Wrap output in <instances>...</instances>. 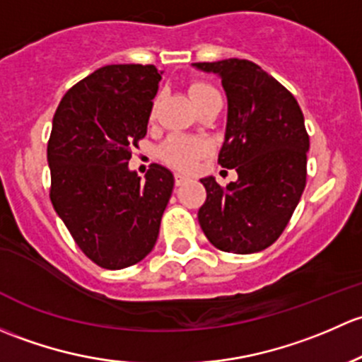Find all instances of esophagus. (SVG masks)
<instances>
[{"label": "esophagus", "mask_w": 362, "mask_h": 362, "mask_svg": "<svg viewBox=\"0 0 362 362\" xmlns=\"http://www.w3.org/2000/svg\"><path fill=\"white\" fill-rule=\"evenodd\" d=\"M174 180H176V186H182L186 181H188V177L181 176V174H176V177H174Z\"/></svg>", "instance_id": "obj_1"}]
</instances>
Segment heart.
Segmentation results:
<instances>
[{
  "label": "heart",
  "instance_id": "heart-1",
  "mask_svg": "<svg viewBox=\"0 0 362 362\" xmlns=\"http://www.w3.org/2000/svg\"><path fill=\"white\" fill-rule=\"evenodd\" d=\"M188 92L195 106H199L200 103H204L211 95L218 94V90L211 83L202 80L192 81ZM156 104H158V98H155L153 103H151V117H153L156 111ZM207 151L209 144L204 139H200V137L174 134V136L167 137L162 143V146L158 148V156L173 169L181 170V173H189L199 163V160L206 156Z\"/></svg>",
  "mask_w": 362,
  "mask_h": 362
}]
</instances>
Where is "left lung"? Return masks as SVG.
<instances>
[{
    "instance_id": "left-lung-1",
    "label": "left lung",
    "mask_w": 362,
    "mask_h": 362,
    "mask_svg": "<svg viewBox=\"0 0 362 362\" xmlns=\"http://www.w3.org/2000/svg\"><path fill=\"white\" fill-rule=\"evenodd\" d=\"M195 66L221 76L228 124L218 163L238 174L228 186L200 180L207 192L200 228L225 252L263 251L282 235L307 185L303 113L284 85L247 59Z\"/></svg>"
}]
</instances>
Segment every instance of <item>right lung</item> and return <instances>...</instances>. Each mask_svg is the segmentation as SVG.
Returning a JSON list of instances; mask_svg holds the SVG:
<instances>
[{"label": "right lung", "instance_id": "1", "mask_svg": "<svg viewBox=\"0 0 362 362\" xmlns=\"http://www.w3.org/2000/svg\"><path fill=\"white\" fill-rule=\"evenodd\" d=\"M162 80L153 64H111L88 74L59 103L47 158L50 200L88 259L132 267L153 249L174 176L151 163L146 180L127 163L146 136Z\"/></svg>", "mask_w": 362, "mask_h": 362}]
</instances>
